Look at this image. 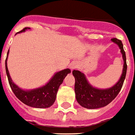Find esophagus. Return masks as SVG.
<instances>
[{"label":"esophagus","mask_w":135,"mask_h":135,"mask_svg":"<svg viewBox=\"0 0 135 135\" xmlns=\"http://www.w3.org/2000/svg\"><path fill=\"white\" fill-rule=\"evenodd\" d=\"M76 68V63L75 62H73L72 64L70 65V69L71 70H73Z\"/></svg>","instance_id":"esophagus-1"}]
</instances>
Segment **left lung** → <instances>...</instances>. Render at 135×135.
<instances>
[{"instance_id":"left-lung-1","label":"left lung","mask_w":135,"mask_h":135,"mask_svg":"<svg viewBox=\"0 0 135 135\" xmlns=\"http://www.w3.org/2000/svg\"><path fill=\"white\" fill-rule=\"evenodd\" d=\"M112 41L118 46L123 60V68L121 76L114 86L104 89L95 88L88 82L82 72L75 70L73 71V76L75 79L74 92L76 101L84 108L92 109L107 106L117 96L122 88L127 72L126 53L121 41L117 38H112Z\"/></svg>"}]
</instances>
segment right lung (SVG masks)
Wrapping results in <instances>:
<instances>
[{
  "mask_svg": "<svg viewBox=\"0 0 135 135\" xmlns=\"http://www.w3.org/2000/svg\"><path fill=\"white\" fill-rule=\"evenodd\" d=\"M29 29L31 28H25L22 31L17 33H23ZM8 54H9V50L7 51V58L5 60V70H6V74H7L9 86L16 97L25 104L32 107L40 109L50 107L56 100L59 86H61L65 77L68 75V74L71 73L70 70L67 68L57 72L54 74V76L46 84L41 87L31 89V90H24L19 88L17 84H15L10 77L7 65Z\"/></svg>",
  "mask_w": 135,
  "mask_h": 135,
  "instance_id": "obj_1",
  "label": "right lung"
}]
</instances>
